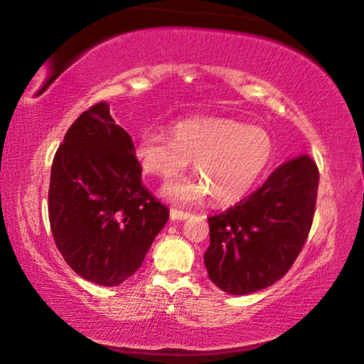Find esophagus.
<instances>
[{"label":"esophagus","instance_id":"esophagus-1","mask_svg":"<svg viewBox=\"0 0 364 364\" xmlns=\"http://www.w3.org/2000/svg\"><path fill=\"white\" fill-rule=\"evenodd\" d=\"M191 217L189 212L178 210V208H170V218L171 220H186Z\"/></svg>","mask_w":364,"mask_h":364}]
</instances>
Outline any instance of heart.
Segmentation results:
<instances>
[{
  "mask_svg": "<svg viewBox=\"0 0 364 364\" xmlns=\"http://www.w3.org/2000/svg\"><path fill=\"white\" fill-rule=\"evenodd\" d=\"M134 154L147 175L168 181L186 168L199 178H183L165 189L175 202H197L210 194L215 204H232L249 193L274 157L269 134L231 119H191L160 132L141 134Z\"/></svg>",
  "mask_w": 364,
  "mask_h": 364,
  "instance_id": "b5f03b06",
  "label": "heart"
}]
</instances>
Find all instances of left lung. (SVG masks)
Here are the masks:
<instances>
[{"instance_id": "left-lung-1", "label": "left lung", "mask_w": 364, "mask_h": 364, "mask_svg": "<svg viewBox=\"0 0 364 364\" xmlns=\"http://www.w3.org/2000/svg\"><path fill=\"white\" fill-rule=\"evenodd\" d=\"M319 171L310 156L279 165L262 188L208 217V278L221 291L245 295L274 284L292 267L315 217Z\"/></svg>"}]
</instances>
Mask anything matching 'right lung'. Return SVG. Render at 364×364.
Listing matches in <instances>:
<instances>
[{"label":"right lung","mask_w":364,"mask_h":364,"mask_svg":"<svg viewBox=\"0 0 364 364\" xmlns=\"http://www.w3.org/2000/svg\"><path fill=\"white\" fill-rule=\"evenodd\" d=\"M48 213L67 264L112 287L134 274L168 220V208L141 184L130 134L97 102L67 130L54 156Z\"/></svg>","instance_id":"1"}]
</instances>
